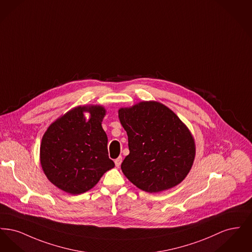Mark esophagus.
I'll list each match as a JSON object with an SVG mask.
<instances>
[{
  "label": "esophagus",
  "mask_w": 252,
  "mask_h": 252,
  "mask_svg": "<svg viewBox=\"0 0 252 252\" xmlns=\"http://www.w3.org/2000/svg\"><path fill=\"white\" fill-rule=\"evenodd\" d=\"M122 160H123V158H122V157H119V158H117L115 160H114V162H115V165H116V167H119L121 165V163H122Z\"/></svg>",
  "instance_id": "esophagus-1"
}]
</instances>
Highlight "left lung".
<instances>
[{
	"instance_id": "1",
	"label": "left lung",
	"mask_w": 252,
	"mask_h": 252,
	"mask_svg": "<svg viewBox=\"0 0 252 252\" xmlns=\"http://www.w3.org/2000/svg\"><path fill=\"white\" fill-rule=\"evenodd\" d=\"M118 114L128 137L129 154L121 165L124 175L147 192L180 184L195 156L193 137L182 121L156 101L121 108Z\"/></svg>"
}]
</instances>
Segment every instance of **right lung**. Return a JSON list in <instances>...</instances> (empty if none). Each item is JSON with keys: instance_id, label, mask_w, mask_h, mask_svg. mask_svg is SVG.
<instances>
[{"instance_id": "right-lung-1", "label": "right lung", "mask_w": 252, "mask_h": 252, "mask_svg": "<svg viewBox=\"0 0 252 252\" xmlns=\"http://www.w3.org/2000/svg\"><path fill=\"white\" fill-rule=\"evenodd\" d=\"M85 112L90 113L89 121L84 118ZM105 115L102 106H79L55 121L44 133L40 164L47 179L60 190L83 193L114 167L102 127Z\"/></svg>"}]
</instances>
